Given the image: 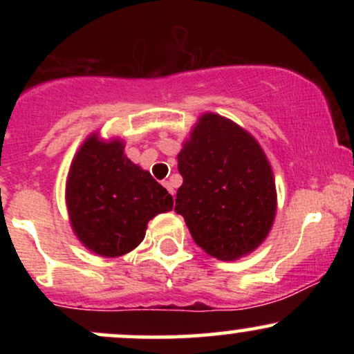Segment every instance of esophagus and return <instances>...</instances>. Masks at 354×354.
<instances>
[{"mask_svg": "<svg viewBox=\"0 0 354 354\" xmlns=\"http://www.w3.org/2000/svg\"><path fill=\"white\" fill-rule=\"evenodd\" d=\"M163 186L166 189H168V193H171V194H174V188L171 186V183L169 181H163Z\"/></svg>", "mask_w": 354, "mask_h": 354, "instance_id": "34e87169", "label": "esophagus"}]
</instances>
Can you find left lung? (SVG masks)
Segmentation results:
<instances>
[{"instance_id":"left-lung-1","label":"left lung","mask_w":354,"mask_h":354,"mask_svg":"<svg viewBox=\"0 0 354 354\" xmlns=\"http://www.w3.org/2000/svg\"><path fill=\"white\" fill-rule=\"evenodd\" d=\"M183 185L174 211L194 243L213 258L234 261L265 241L276 216L273 169L245 128L203 113L178 153Z\"/></svg>"}]
</instances>
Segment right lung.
I'll use <instances>...</instances> for the list:
<instances>
[{
	"label": "right lung",
	"instance_id": "1",
	"mask_svg": "<svg viewBox=\"0 0 354 354\" xmlns=\"http://www.w3.org/2000/svg\"><path fill=\"white\" fill-rule=\"evenodd\" d=\"M68 216L91 253L118 258L145 239L148 221L173 209V196L124 154L121 138L93 133L76 151L66 178Z\"/></svg>",
	"mask_w": 354,
	"mask_h": 354
}]
</instances>
